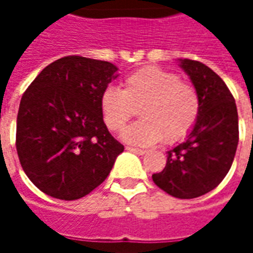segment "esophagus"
Returning <instances> with one entry per match:
<instances>
[{"mask_svg": "<svg viewBox=\"0 0 253 253\" xmlns=\"http://www.w3.org/2000/svg\"><path fill=\"white\" fill-rule=\"evenodd\" d=\"M127 150L128 152H132V153L139 154V156H143V154L146 153V150H143V149H137V148H131V146H127Z\"/></svg>", "mask_w": 253, "mask_h": 253, "instance_id": "esophagus-1", "label": "esophagus"}]
</instances>
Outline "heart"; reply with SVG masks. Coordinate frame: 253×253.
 <instances>
[{
	"label": "heart",
	"instance_id": "b5f03b06",
	"mask_svg": "<svg viewBox=\"0 0 253 253\" xmlns=\"http://www.w3.org/2000/svg\"><path fill=\"white\" fill-rule=\"evenodd\" d=\"M139 108L141 121L127 127V143L149 146L165 139L175 143L195 126L201 101L196 89L175 72L142 67L123 80V89L108 86L100 97V111L111 131H121Z\"/></svg>",
	"mask_w": 253,
	"mask_h": 253
}]
</instances>
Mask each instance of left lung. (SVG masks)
Wrapping results in <instances>:
<instances>
[{
	"mask_svg": "<svg viewBox=\"0 0 253 253\" xmlns=\"http://www.w3.org/2000/svg\"><path fill=\"white\" fill-rule=\"evenodd\" d=\"M179 61L199 94L201 111L186 141L170 149L165 168L152 177L167 194L192 199L214 190L230 169L239 143V115L233 94L217 73L198 61Z\"/></svg>",
	"mask_w": 253,
	"mask_h": 253,
	"instance_id": "1",
	"label": "left lung"
}]
</instances>
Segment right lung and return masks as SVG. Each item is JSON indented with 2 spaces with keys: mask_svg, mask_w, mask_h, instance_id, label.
Returning <instances> with one entry per match:
<instances>
[{
  "mask_svg": "<svg viewBox=\"0 0 253 253\" xmlns=\"http://www.w3.org/2000/svg\"><path fill=\"white\" fill-rule=\"evenodd\" d=\"M116 72L107 61L69 55L44 67L23 94L16 149L25 175L47 195L62 201L88 195L125 150L100 111Z\"/></svg>",
  "mask_w": 253,
  "mask_h": 253,
  "instance_id": "obj_1",
  "label": "right lung"
}]
</instances>
